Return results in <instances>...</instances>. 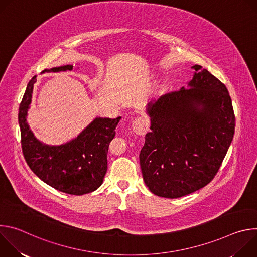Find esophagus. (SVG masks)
Returning <instances> with one entry per match:
<instances>
[{"label": "esophagus", "mask_w": 257, "mask_h": 257, "mask_svg": "<svg viewBox=\"0 0 257 257\" xmlns=\"http://www.w3.org/2000/svg\"><path fill=\"white\" fill-rule=\"evenodd\" d=\"M132 130L135 134L143 136L148 130V124L142 118H137L132 122Z\"/></svg>", "instance_id": "34e87169"}]
</instances>
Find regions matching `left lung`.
I'll return each mask as SVG.
<instances>
[{
    "mask_svg": "<svg viewBox=\"0 0 257 257\" xmlns=\"http://www.w3.org/2000/svg\"><path fill=\"white\" fill-rule=\"evenodd\" d=\"M187 87L146 105L152 131L139 155L145 185L156 195L179 198L213 179L235 133L225 84L199 65Z\"/></svg>",
    "mask_w": 257,
    "mask_h": 257,
    "instance_id": "obj_1",
    "label": "left lung"
}]
</instances>
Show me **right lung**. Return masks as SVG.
<instances>
[{
    "instance_id": "add662e5",
    "label": "right lung",
    "mask_w": 257,
    "mask_h": 257,
    "mask_svg": "<svg viewBox=\"0 0 257 257\" xmlns=\"http://www.w3.org/2000/svg\"><path fill=\"white\" fill-rule=\"evenodd\" d=\"M73 65H63L46 72L71 71ZM33 76L26 86L19 106L18 121L24 159L46 184L71 195H83L96 190L107 169L108 144L115 137V129L121 119L95 118L75 138L60 145L46 144L36 138L27 123L33 85Z\"/></svg>"
}]
</instances>
